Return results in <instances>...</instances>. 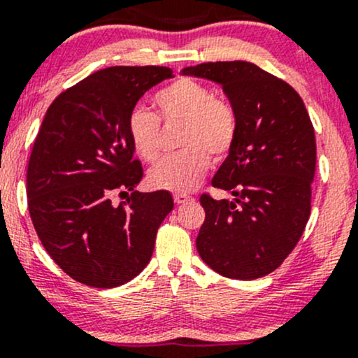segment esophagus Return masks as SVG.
I'll list each match as a JSON object with an SVG mask.
<instances>
[{"instance_id": "1", "label": "esophagus", "mask_w": 358, "mask_h": 358, "mask_svg": "<svg viewBox=\"0 0 358 358\" xmlns=\"http://www.w3.org/2000/svg\"><path fill=\"white\" fill-rule=\"evenodd\" d=\"M174 201L178 203V205H184V203L193 201V198H191V196L186 194V193H176L174 194Z\"/></svg>"}]
</instances>
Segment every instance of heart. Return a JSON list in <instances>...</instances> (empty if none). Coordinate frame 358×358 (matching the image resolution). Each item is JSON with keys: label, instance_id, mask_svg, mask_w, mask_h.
Returning a JSON list of instances; mask_svg holds the SVG:
<instances>
[{"label": "heart", "instance_id": "heart-1", "mask_svg": "<svg viewBox=\"0 0 358 358\" xmlns=\"http://www.w3.org/2000/svg\"><path fill=\"white\" fill-rule=\"evenodd\" d=\"M164 122H184L180 145L184 150L150 169L148 182L157 189L187 193L194 189L211 165V155L222 159L232 148L237 134V116L227 101L215 97L208 85L179 78L153 97ZM128 136L134 152L145 162L160 157V121L143 107L129 113Z\"/></svg>", "mask_w": 358, "mask_h": 358}]
</instances>
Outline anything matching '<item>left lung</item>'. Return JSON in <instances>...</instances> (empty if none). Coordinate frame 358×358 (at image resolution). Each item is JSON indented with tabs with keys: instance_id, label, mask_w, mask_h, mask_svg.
<instances>
[{
	"instance_id": "obj_1",
	"label": "left lung",
	"mask_w": 358,
	"mask_h": 358,
	"mask_svg": "<svg viewBox=\"0 0 358 358\" xmlns=\"http://www.w3.org/2000/svg\"><path fill=\"white\" fill-rule=\"evenodd\" d=\"M182 75L224 88L237 134L211 186L229 199L203 194L199 256L227 278L255 280L275 271L302 237L310 215L316 136L301 95L248 61L187 66Z\"/></svg>"
}]
</instances>
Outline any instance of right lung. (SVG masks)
<instances>
[{
	"mask_svg": "<svg viewBox=\"0 0 358 358\" xmlns=\"http://www.w3.org/2000/svg\"><path fill=\"white\" fill-rule=\"evenodd\" d=\"M172 76L165 66L106 68L45 113L27 169L30 218L48 255L83 285L114 288L140 275L174 208L169 191H134L143 169L126 128L145 92ZM116 190L129 196L119 206Z\"/></svg>",
	"mask_w": 358,
	"mask_h": 358,
	"instance_id": "obj_1",
	"label": "right lung"
}]
</instances>
